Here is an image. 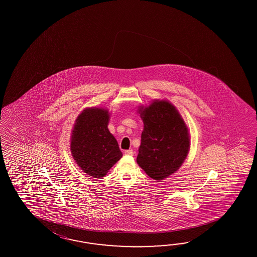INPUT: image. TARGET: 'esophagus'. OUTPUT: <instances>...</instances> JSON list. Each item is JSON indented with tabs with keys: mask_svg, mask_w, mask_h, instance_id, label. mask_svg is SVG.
I'll return each mask as SVG.
<instances>
[{
	"mask_svg": "<svg viewBox=\"0 0 257 257\" xmlns=\"http://www.w3.org/2000/svg\"><path fill=\"white\" fill-rule=\"evenodd\" d=\"M125 154L126 155H130V156H133L134 155V152L132 150H127V151H125Z\"/></svg>",
	"mask_w": 257,
	"mask_h": 257,
	"instance_id": "1",
	"label": "esophagus"
}]
</instances>
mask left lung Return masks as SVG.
Listing matches in <instances>:
<instances>
[{
    "mask_svg": "<svg viewBox=\"0 0 257 257\" xmlns=\"http://www.w3.org/2000/svg\"><path fill=\"white\" fill-rule=\"evenodd\" d=\"M144 127L137 163L154 180H164L179 169L190 148V136L178 110L165 100L140 106Z\"/></svg>",
    "mask_w": 257,
    "mask_h": 257,
    "instance_id": "8db88e82",
    "label": "left lung"
}]
</instances>
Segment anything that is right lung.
<instances>
[{
    "label": "right lung",
    "instance_id": "right-lung-1",
    "mask_svg": "<svg viewBox=\"0 0 257 257\" xmlns=\"http://www.w3.org/2000/svg\"><path fill=\"white\" fill-rule=\"evenodd\" d=\"M108 110H83L71 131V153L79 167L93 178H101L122 157L118 143L107 127Z\"/></svg>",
    "mask_w": 257,
    "mask_h": 257
}]
</instances>
